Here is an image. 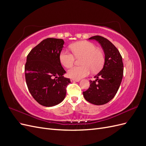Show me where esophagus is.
<instances>
[{
    "mask_svg": "<svg viewBox=\"0 0 146 146\" xmlns=\"http://www.w3.org/2000/svg\"><path fill=\"white\" fill-rule=\"evenodd\" d=\"M72 81H74V82H80V79H71Z\"/></svg>",
    "mask_w": 146,
    "mask_h": 146,
    "instance_id": "esophagus-1",
    "label": "esophagus"
}]
</instances>
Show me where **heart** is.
<instances>
[{"label":"heart","instance_id":"1","mask_svg":"<svg viewBox=\"0 0 146 146\" xmlns=\"http://www.w3.org/2000/svg\"><path fill=\"white\" fill-rule=\"evenodd\" d=\"M72 53L63 49L61 51L59 58L64 67L71 66L75 61V57H80L81 66H74L68 70V76L73 79H80L89 75L91 71L99 70L104 63L102 52L89 41H80L70 46Z\"/></svg>","mask_w":146,"mask_h":146}]
</instances>
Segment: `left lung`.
<instances>
[{
	"label": "left lung",
	"mask_w": 146,
	"mask_h": 146,
	"mask_svg": "<svg viewBox=\"0 0 146 146\" xmlns=\"http://www.w3.org/2000/svg\"><path fill=\"white\" fill-rule=\"evenodd\" d=\"M98 41L105 54V63L100 71L90 81V86L83 92L84 98L90 103L101 105L111 100L119 90L123 77V65L122 56L117 48L108 39L101 36L89 38Z\"/></svg>",
	"instance_id": "left-lung-1"
}]
</instances>
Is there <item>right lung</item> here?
I'll list each match as a JSON object with an SVG mask.
<instances>
[{
    "label": "right lung",
    "instance_id": "right-lung-1",
    "mask_svg": "<svg viewBox=\"0 0 146 146\" xmlns=\"http://www.w3.org/2000/svg\"><path fill=\"white\" fill-rule=\"evenodd\" d=\"M64 41L48 38L44 39L30 52L25 65L28 89L38 103L52 107L65 98L69 78L63 76L66 71L59 58Z\"/></svg>",
    "mask_w": 146,
    "mask_h": 146
}]
</instances>
